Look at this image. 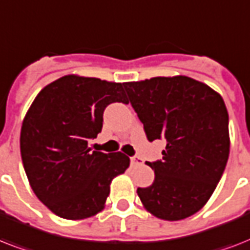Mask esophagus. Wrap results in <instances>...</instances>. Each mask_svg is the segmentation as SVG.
<instances>
[{"instance_id":"34e87169","label":"esophagus","mask_w":250,"mask_h":250,"mask_svg":"<svg viewBox=\"0 0 250 250\" xmlns=\"http://www.w3.org/2000/svg\"><path fill=\"white\" fill-rule=\"evenodd\" d=\"M131 164H132V166H140V165L144 164V161L140 157H131Z\"/></svg>"}]
</instances>
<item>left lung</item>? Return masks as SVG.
Instances as JSON below:
<instances>
[{"instance_id": "1", "label": "left lung", "mask_w": 250, "mask_h": 250, "mask_svg": "<svg viewBox=\"0 0 250 250\" xmlns=\"http://www.w3.org/2000/svg\"><path fill=\"white\" fill-rule=\"evenodd\" d=\"M149 141L164 139L162 160L149 162L154 182L137 188L146 211L180 221L201 210L229 154V113L218 92L184 75L125 83Z\"/></svg>"}]
</instances>
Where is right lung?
Here are the masks:
<instances>
[{
	"label": "right lung",
	"instance_id": "add662e5",
	"mask_svg": "<svg viewBox=\"0 0 250 250\" xmlns=\"http://www.w3.org/2000/svg\"><path fill=\"white\" fill-rule=\"evenodd\" d=\"M111 102L128 104L123 84L71 74L39 92L21 129V161L29 186L52 213L80 221L105 208L110 184L129 166L122 152L88 148Z\"/></svg>",
	"mask_w": 250,
	"mask_h": 250
}]
</instances>
